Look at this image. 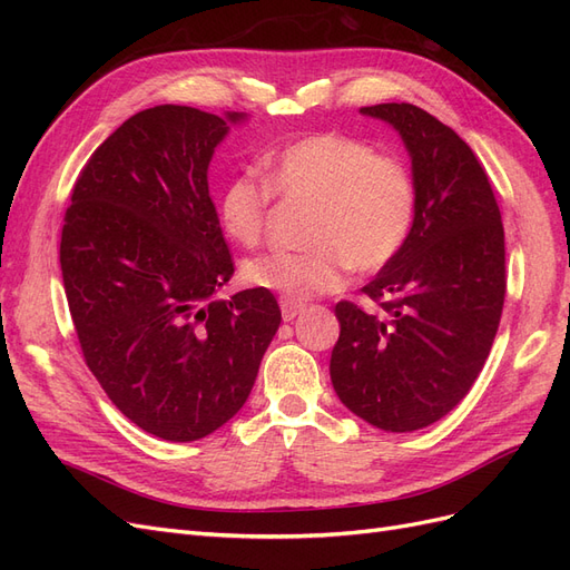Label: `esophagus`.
<instances>
[{
	"label": "esophagus",
	"mask_w": 570,
	"mask_h": 570,
	"mask_svg": "<svg viewBox=\"0 0 570 570\" xmlns=\"http://www.w3.org/2000/svg\"><path fill=\"white\" fill-rule=\"evenodd\" d=\"M281 312H283V321H295L304 312V304L281 299Z\"/></svg>",
	"instance_id": "esophagus-1"
}]
</instances>
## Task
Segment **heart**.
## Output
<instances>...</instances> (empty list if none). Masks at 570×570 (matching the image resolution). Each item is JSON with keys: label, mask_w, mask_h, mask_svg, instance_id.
<instances>
[{"label": "heart", "mask_w": 570, "mask_h": 570, "mask_svg": "<svg viewBox=\"0 0 570 570\" xmlns=\"http://www.w3.org/2000/svg\"><path fill=\"white\" fill-rule=\"evenodd\" d=\"M273 195L312 204L304 252L249 258L245 281L287 302H306L344 285L347 271L375 273L402 252L416 220V180L409 164L368 140L344 132H314L266 159V180L239 174L218 195L220 228L233 243L264 239Z\"/></svg>", "instance_id": "1"}]
</instances>
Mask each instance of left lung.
<instances>
[{"label":"left lung","instance_id":"8db88e82","mask_svg":"<svg viewBox=\"0 0 570 570\" xmlns=\"http://www.w3.org/2000/svg\"><path fill=\"white\" fill-rule=\"evenodd\" d=\"M361 114L400 130L416 220L361 289L375 308L337 302L331 381L358 419L411 433L446 416L485 366L507 295L504 226L485 168L450 126L406 101Z\"/></svg>","mask_w":570,"mask_h":570}]
</instances>
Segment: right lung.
<instances>
[{
  "label": "right lung",
  "mask_w": 570,
  "mask_h": 570,
  "mask_svg": "<svg viewBox=\"0 0 570 570\" xmlns=\"http://www.w3.org/2000/svg\"><path fill=\"white\" fill-rule=\"evenodd\" d=\"M243 114H228L239 120ZM228 124L193 107L130 116L82 166L59 262L85 364L145 433L193 442L243 409L281 325L235 273L206 168Z\"/></svg>",
  "instance_id": "obj_1"
}]
</instances>
